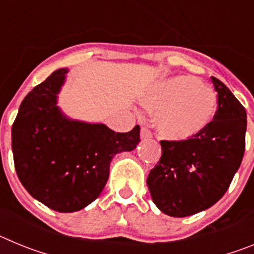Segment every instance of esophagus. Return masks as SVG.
Returning a JSON list of instances; mask_svg holds the SVG:
<instances>
[{"mask_svg": "<svg viewBox=\"0 0 254 254\" xmlns=\"http://www.w3.org/2000/svg\"><path fill=\"white\" fill-rule=\"evenodd\" d=\"M140 136H141V138H142V140H147V138L151 137V132H150L149 129L146 128V127H142V128H141V131H140Z\"/></svg>", "mask_w": 254, "mask_h": 254, "instance_id": "1", "label": "esophagus"}]
</instances>
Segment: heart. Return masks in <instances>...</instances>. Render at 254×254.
<instances>
[{"label":"heart","instance_id":"b5f03b06","mask_svg":"<svg viewBox=\"0 0 254 254\" xmlns=\"http://www.w3.org/2000/svg\"><path fill=\"white\" fill-rule=\"evenodd\" d=\"M142 104L155 112L154 126L165 140L185 142L208 128L217 111L214 90L198 78L177 76L155 85Z\"/></svg>","mask_w":254,"mask_h":254}]
</instances>
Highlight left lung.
<instances>
[{
	"label": "left lung",
	"instance_id": "1",
	"mask_svg": "<svg viewBox=\"0 0 254 254\" xmlns=\"http://www.w3.org/2000/svg\"><path fill=\"white\" fill-rule=\"evenodd\" d=\"M217 111L211 126L193 140L160 141L161 158L147 177L156 207L173 217L207 210L225 194L246 149L247 113L233 93L211 77Z\"/></svg>",
	"mask_w": 254,
	"mask_h": 254
}]
</instances>
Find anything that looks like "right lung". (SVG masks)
Returning <instances> with one entry per match:
<instances>
[{
	"mask_svg": "<svg viewBox=\"0 0 254 254\" xmlns=\"http://www.w3.org/2000/svg\"><path fill=\"white\" fill-rule=\"evenodd\" d=\"M68 68L56 69L24 98L12 125V154L21 185L58 212H75L99 197L114 155L132 151L140 127L120 133L104 123L72 120L58 107Z\"/></svg>",
	"mask_w": 254,
	"mask_h": 254,
	"instance_id": "1",
	"label": "right lung"
}]
</instances>
